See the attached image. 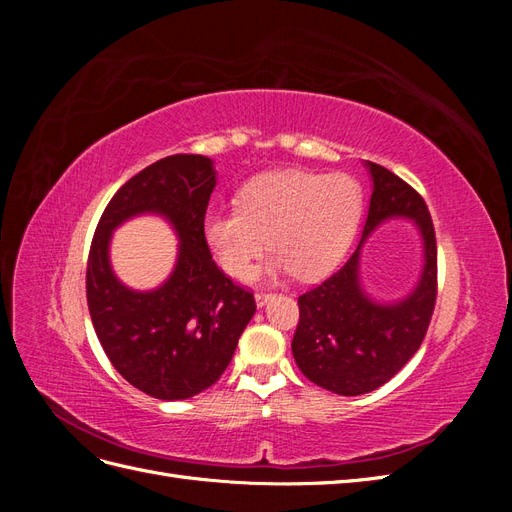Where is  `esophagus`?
<instances>
[{
	"label": "esophagus",
	"instance_id": "34e87169",
	"mask_svg": "<svg viewBox=\"0 0 512 512\" xmlns=\"http://www.w3.org/2000/svg\"><path fill=\"white\" fill-rule=\"evenodd\" d=\"M271 297H273L271 292H262V290H258V292L254 294V299H256V305H258V307L265 305V303H267Z\"/></svg>",
	"mask_w": 512,
	"mask_h": 512
}]
</instances>
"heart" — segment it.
Returning <instances> with one entry per match:
<instances>
[{
	"label": "heart",
	"instance_id": "b5f03b06",
	"mask_svg": "<svg viewBox=\"0 0 512 512\" xmlns=\"http://www.w3.org/2000/svg\"><path fill=\"white\" fill-rule=\"evenodd\" d=\"M363 188L352 175L280 170L247 181L235 209L205 215V241L218 265L245 277L265 254H277L267 275L320 280L344 258L359 226Z\"/></svg>",
	"mask_w": 512,
	"mask_h": 512
}]
</instances>
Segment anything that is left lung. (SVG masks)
I'll return each instance as SVG.
<instances>
[{
    "instance_id": "1",
    "label": "left lung",
    "mask_w": 512,
    "mask_h": 512,
    "mask_svg": "<svg viewBox=\"0 0 512 512\" xmlns=\"http://www.w3.org/2000/svg\"><path fill=\"white\" fill-rule=\"evenodd\" d=\"M374 181L363 237L346 265L299 297L292 354L303 376L337 395L376 391L421 348L438 297L436 230L423 196L389 168L367 162ZM389 217H410L422 230L426 267L408 300L393 306L371 302L358 282L360 245Z\"/></svg>"
}]
</instances>
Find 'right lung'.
<instances>
[{
    "mask_svg": "<svg viewBox=\"0 0 512 512\" xmlns=\"http://www.w3.org/2000/svg\"><path fill=\"white\" fill-rule=\"evenodd\" d=\"M213 188L209 158H162L121 185L89 247L87 305L96 335L119 374L156 399H188L218 382L256 312L254 294L215 265L205 241ZM141 212L164 214L182 241L174 275L151 293L123 287L107 262L112 230Z\"/></svg>",
    "mask_w": 512,
    "mask_h": 512,
    "instance_id": "right-lung-1",
    "label": "right lung"
}]
</instances>
